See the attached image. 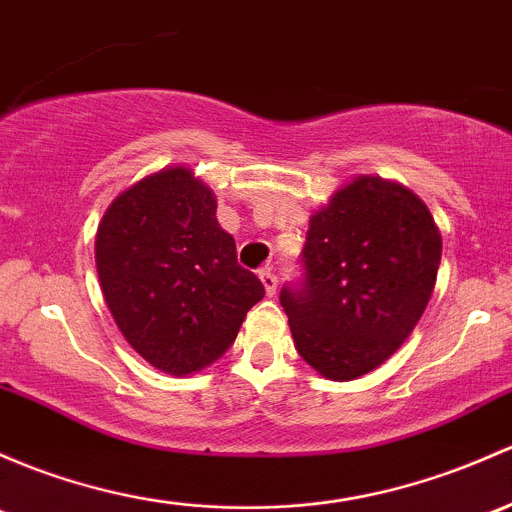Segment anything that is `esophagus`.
<instances>
[{"instance_id": "obj_1", "label": "esophagus", "mask_w": 512, "mask_h": 512, "mask_svg": "<svg viewBox=\"0 0 512 512\" xmlns=\"http://www.w3.org/2000/svg\"><path fill=\"white\" fill-rule=\"evenodd\" d=\"M260 279H262V284H265V292L272 297V294L277 292V274L272 272V267H262Z\"/></svg>"}]
</instances>
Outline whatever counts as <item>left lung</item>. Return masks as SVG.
I'll return each mask as SVG.
<instances>
[{
    "label": "left lung",
    "mask_w": 512,
    "mask_h": 512,
    "mask_svg": "<svg viewBox=\"0 0 512 512\" xmlns=\"http://www.w3.org/2000/svg\"><path fill=\"white\" fill-rule=\"evenodd\" d=\"M441 262L432 213L405 186L358 176L311 215L299 284L279 304L301 358L331 380L385 363L427 309Z\"/></svg>",
    "instance_id": "left-lung-1"
}]
</instances>
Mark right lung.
<instances>
[{"label":"right lung","instance_id":"add662e5","mask_svg":"<svg viewBox=\"0 0 512 512\" xmlns=\"http://www.w3.org/2000/svg\"><path fill=\"white\" fill-rule=\"evenodd\" d=\"M102 294L122 336L154 368L188 375L220 358L265 287L238 265L211 188L184 166L127 188L95 238Z\"/></svg>","mask_w":512,"mask_h":512}]
</instances>
